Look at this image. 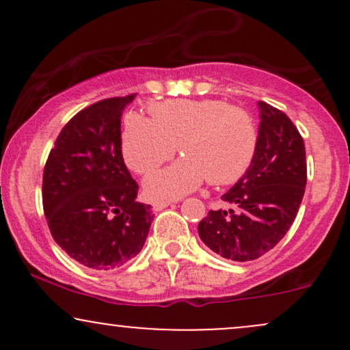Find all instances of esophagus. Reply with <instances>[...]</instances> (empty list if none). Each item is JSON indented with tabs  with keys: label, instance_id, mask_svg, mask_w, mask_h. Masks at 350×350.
Instances as JSON below:
<instances>
[{
	"label": "esophagus",
	"instance_id": "1",
	"mask_svg": "<svg viewBox=\"0 0 350 350\" xmlns=\"http://www.w3.org/2000/svg\"><path fill=\"white\" fill-rule=\"evenodd\" d=\"M172 202H174V200H154V202H152V208H154V211H163V208L171 206Z\"/></svg>",
	"mask_w": 350,
	"mask_h": 350
}]
</instances>
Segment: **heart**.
<instances>
[{
    "instance_id": "obj_1",
    "label": "heart",
    "mask_w": 350,
    "mask_h": 350,
    "mask_svg": "<svg viewBox=\"0 0 350 350\" xmlns=\"http://www.w3.org/2000/svg\"><path fill=\"white\" fill-rule=\"evenodd\" d=\"M152 118L124 115L122 152L138 174L161 166L174 152L184 158L144 180L152 198H178L204 180L224 186L247 172L258 146V128L247 108L222 100H166L151 103Z\"/></svg>"
}]
</instances>
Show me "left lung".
I'll return each instance as SVG.
<instances>
[{"label":"left lung","instance_id":"1","mask_svg":"<svg viewBox=\"0 0 350 350\" xmlns=\"http://www.w3.org/2000/svg\"><path fill=\"white\" fill-rule=\"evenodd\" d=\"M260 128L255 158L243 178L222 196L226 208L199 222L204 243L234 262H250L286 235L306 187L303 136L286 113L258 102Z\"/></svg>","mask_w":350,"mask_h":350}]
</instances>
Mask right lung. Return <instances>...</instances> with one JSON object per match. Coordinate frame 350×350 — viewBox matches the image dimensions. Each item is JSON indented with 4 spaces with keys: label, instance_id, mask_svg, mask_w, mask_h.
Here are the masks:
<instances>
[{
    "label": "right lung",
    "instance_id": "right-lung-1",
    "mask_svg": "<svg viewBox=\"0 0 350 350\" xmlns=\"http://www.w3.org/2000/svg\"><path fill=\"white\" fill-rule=\"evenodd\" d=\"M135 94L100 100L62 128L42 176L51 234L70 258L113 270L142 252L151 206L136 202L138 184L122 154V113Z\"/></svg>",
    "mask_w": 350,
    "mask_h": 350
}]
</instances>
